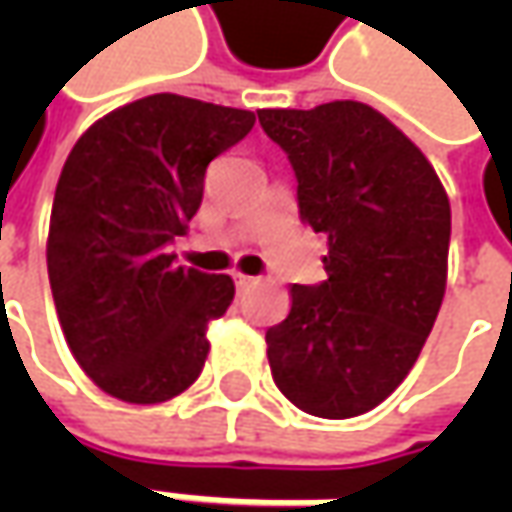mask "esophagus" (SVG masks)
I'll use <instances>...</instances> for the list:
<instances>
[{
  "mask_svg": "<svg viewBox=\"0 0 512 512\" xmlns=\"http://www.w3.org/2000/svg\"><path fill=\"white\" fill-rule=\"evenodd\" d=\"M233 279H236V287H239V290H247V287L256 285V279H253V276H245V273H236Z\"/></svg>",
  "mask_w": 512,
  "mask_h": 512,
  "instance_id": "34e87169",
  "label": "esophagus"
}]
</instances>
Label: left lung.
Here are the masks:
<instances>
[{
    "label": "left lung",
    "instance_id": "1",
    "mask_svg": "<svg viewBox=\"0 0 512 512\" xmlns=\"http://www.w3.org/2000/svg\"><path fill=\"white\" fill-rule=\"evenodd\" d=\"M259 122L293 165L302 222L327 236V279L290 287L287 319L267 330L273 382L310 416H362L404 382L439 316L447 193L370 105L259 110Z\"/></svg>",
    "mask_w": 512,
    "mask_h": 512
}]
</instances>
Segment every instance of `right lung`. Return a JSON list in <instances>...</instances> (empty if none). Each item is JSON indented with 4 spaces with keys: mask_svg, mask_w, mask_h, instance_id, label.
Instances as JSON below:
<instances>
[{
    "mask_svg": "<svg viewBox=\"0 0 512 512\" xmlns=\"http://www.w3.org/2000/svg\"><path fill=\"white\" fill-rule=\"evenodd\" d=\"M253 122L250 110L153 93L70 150L50 210V293L73 359L113 399L168 402L199 379L207 325L236 287L176 267L168 245L202 205L207 165Z\"/></svg>",
    "mask_w": 512,
    "mask_h": 512,
    "instance_id": "right-lung-1",
    "label": "right lung"
}]
</instances>
